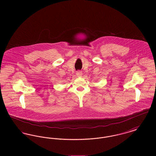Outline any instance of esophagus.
I'll list each match as a JSON object with an SVG mask.
<instances>
[{
  "instance_id": "1",
  "label": "esophagus",
  "mask_w": 156,
  "mask_h": 156,
  "mask_svg": "<svg viewBox=\"0 0 156 156\" xmlns=\"http://www.w3.org/2000/svg\"><path fill=\"white\" fill-rule=\"evenodd\" d=\"M82 74H83V73H82V72L81 71H77L76 73V75H77V77H82Z\"/></svg>"
}]
</instances>
